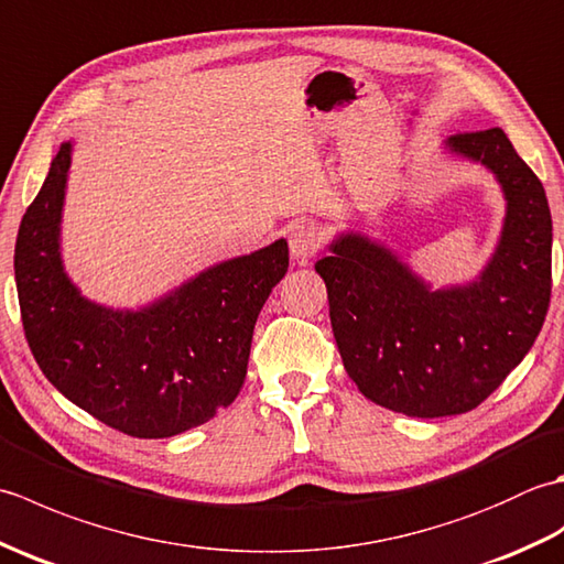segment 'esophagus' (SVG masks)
<instances>
[{
	"mask_svg": "<svg viewBox=\"0 0 564 564\" xmlns=\"http://www.w3.org/2000/svg\"><path fill=\"white\" fill-rule=\"evenodd\" d=\"M289 247H291V254L295 261L305 263L310 257H315L319 247H322V232L319 227L303 223V225H295L291 235H289Z\"/></svg>",
	"mask_w": 564,
	"mask_h": 564,
	"instance_id": "obj_1",
	"label": "esophagus"
}]
</instances>
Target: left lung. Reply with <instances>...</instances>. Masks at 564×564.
<instances>
[{"label": "left lung", "mask_w": 564, "mask_h": 564, "mask_svg": "<svg viewBox=\"0 0 564 564\" xmlns=\"http://www.w3.org/2000/svg\"><path fill=\"white\" fill-rule=\"evenodd\" d=\"M446 145L487 164L509 200L480 279L429 291L361 235L339 237L332 257L315 263L346 373L368 400L422 419L482 404L538 339L553 289V218L541 178L501 128L458 133Z\"/></svg>", "instance_id": "obj_1"}]
</instances>
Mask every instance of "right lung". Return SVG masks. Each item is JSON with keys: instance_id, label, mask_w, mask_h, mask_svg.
Masks as SVG:
<instances>
[{"instance_id": "obj_1", "label": "right lung", "mask_w": 564, "mask_h": 564, "mask_svg": "<svg viewBox=\"0 0 564 564\" xmlns=\"http://www.w3.org/2000/svg\"><path fill=\"white\" fill-rule=\"evenodd\" d=\"M72 145L65 142L23 215L14 273L23 334L43 376L106 426L166 438L232 404L247 376L257 317L289 271L279 239L218 263L140 313L77 293L57 251Z\"/></svg>"}]
</instances>
